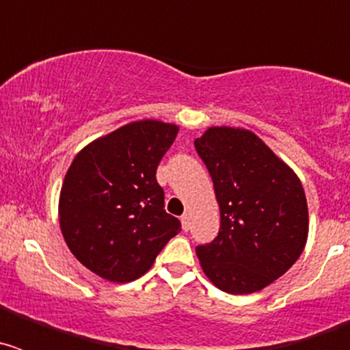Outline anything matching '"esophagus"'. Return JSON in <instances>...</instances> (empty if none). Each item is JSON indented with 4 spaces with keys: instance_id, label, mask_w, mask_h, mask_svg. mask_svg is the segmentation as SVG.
I'll list each match as a JSON object with an SVG mask.
<instances>
[{
    "instance_id": "34e87169",
    "label": "esophagus",
    "mask_w": 350,
    "mask_h": 350,
    "mask_svg": "<svg viewBox=\"0 0 350 350\" xmlns=\"http://www.w3.org/2000/svg\"><path fill=\"white\" fill-rule=\"evenodd\" d=\"M180 222H182V230H184V231L191 230V215H189V213H184V215L180 217Z\"/></svg>"
}]
</instances>
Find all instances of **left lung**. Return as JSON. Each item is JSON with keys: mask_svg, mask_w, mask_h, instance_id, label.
Returning <instances> with one entry per match:
<instances>
[{"mask_svg": "<svg viewBox=\"0 0 350 350\" xmlns=\"http://www.w3.org/2000/svg\"><path fill=\"white\" fill-rule=\"evenodd\" d=\"M194 147L208 168L221 212L217 238L196 247L200 265L224 293L265 289L295 265L307 243L301 182L249 129L212 126Z\"/></svg>", "mask_w": 350, "mask_h": 350, "instance_id": "left-lung-1", "label": "left lung"}]
</instances>
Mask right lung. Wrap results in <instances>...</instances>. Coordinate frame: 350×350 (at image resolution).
I'll list each match as a JSON object with an SVG mask.
<instances>
[{
    "instance_id": "add662e5",
    "label": "right lung",
    "mask_w": 350,
    "mask_h": 350,
    "mask_svg": "<svg viewBox=\"0 0 350 350\" xmlns=\"http://www.w3.org/2000/svg\"><path fill=\"white\" fill-rule=\"evenodd\" d=\"M177 133L172 122L133 120L92 140L71 161L59 194L61 233L71 254L101 279L137 280L180 233L156 180Z\"/></svg>"
}]
</instances>
